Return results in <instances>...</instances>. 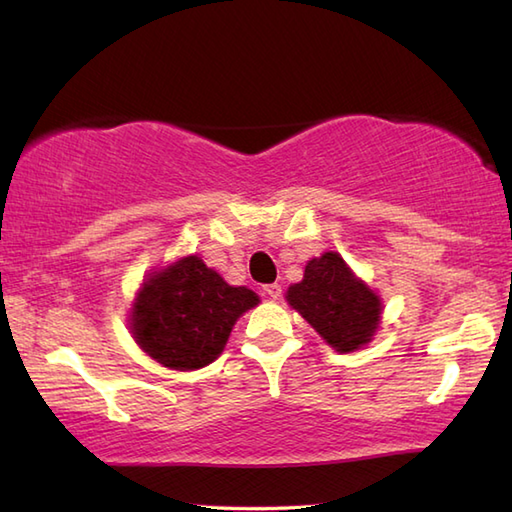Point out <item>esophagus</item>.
I'll use <instances>...</instances> for the list:
<instances>
[{
    "mask_svg": "<svg viewBox=\"0 0 512 512\" xmlns=\"http://www.w3.org/2000/svg\"><path fill=\"white\" fill-rule=\"evenodd\" d=\"M262 295L270 299H279L281 297V286L279 284H268L262 288Z\"/></svg>",
    "mask_w": 512,
    "mask_h": 512,
    "instance_id": "1",
    "label": "esophagus"
}]
</instances>
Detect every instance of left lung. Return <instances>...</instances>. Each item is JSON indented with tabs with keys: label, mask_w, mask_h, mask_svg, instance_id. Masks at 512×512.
Segmentation results:
<instances>
[{
	"label": "left lung",
	"mask_w": 512,
	"mask_h": 512,
	"mask_svg": "<svg viewBox=\"0 0 512 512\" xmlns=\"http://www.w3.org/2000/svg\"><path fill=\"white\" fill-rule=\"evenodd\" d=\"M288 303L336 352L372 341L380 321V299L352 275L339 253L312 259L301 284L288 288Z\"/></svg>",
	"instance_id": "8db88e82"
}]
</instances>
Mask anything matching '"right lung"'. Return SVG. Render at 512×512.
I'll list each match as a JSON object with an SVG mask.
<instances>
[{
	"label": "right lung",
	"instance_id": "right-lung-1",
	"mask_svg": "<svg viewBox=\"0 0 512 512\" xmlns=\"http://www.w3.org/2000/svg\"><path fill=\"white\" fill-rule=\"evenodd\" d=\"M259 299L244 286H228L200 257H184L151 275L132 312L134 339L171 369L213 363L235 321Z\"/></svg>",
	"mask_w": 512,
	"mask_h": 512
}]
</instances>
